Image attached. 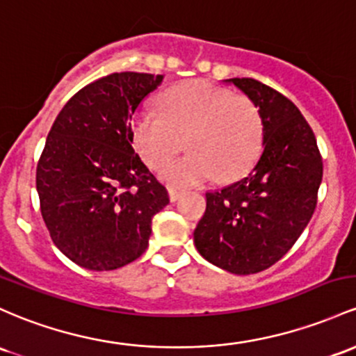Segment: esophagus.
I'll return each mask as SVG.
<instances>
[{
    "label": "esophagus",
    "instance_id": "obj_1",
    "mask_svg": "<svg viewBox=\"0 0 356 356\" xmlns=\"http://www.w3.org/2000/svg\"><path fill=\"white\" fill-rule=\"evenodd\" d=\"M181 196H182V193H181V191L174 189V187H169V199H170L172 202H175V201H177V199L181 197Z\"/></svg>",
    "mask_w": 356,
    "mask_h": 356
}]
</instances>
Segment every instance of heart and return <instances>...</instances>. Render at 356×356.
I'll return each mask as SVG.
<instances>
[{
	"mask_svg": "<svg viewBox=\"0 0 356 356\" xmlns=\"http://www.w3.org/2000/svg\"><path fill=\"white\" fill-rule=\"evenodd\" d=\"M160 104L162 111L136 113L131 135L136 152L155 169L181 150L186 138L189 154L160 169L167 184L197 186L214 175L229 182L255 163L264 142V118L248 96L189 81L167 91Z\"/></svg>",
	"mask_w": 356,
	"mask_h": 356,
	"instance_id": "b5f03b06",
	"label": "heart"
}]
</instances>
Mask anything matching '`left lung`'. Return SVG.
<instances>
[{"label":"left lung","mask_w":356,"mask_h":356,"mask_svg":"<svg viewBox=\"0 0 356 356\" xmlns=\"http://www.w3.org/2000/svg\"><path fill=\"white\" fill-rule=\"evenodd\" d=\"M264 118V152L247 177L206 193L194 229L197 252L216 267L250 275L272 267L312 218L323 179L316 136L300 111L270 86L235 77Z\"/></svg>","instance_id":"left-lung-1"}]
</instances>
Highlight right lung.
Masks as SVG:
<instances>
[{"label": "right lung", "mask_w": 356, "mask_h": 356, "mask_svg": "<svg viewBox=\"0 0 356 356\" xmlns=\"http://www.w3.org/2000/svg\"><path fill=\"white\" fill-rule=\"evenodd\" d=\"M163 76L115 72L84 86L60 109L37 163L50 238L89 270H115L148 247L167 189L135 154L131 118Z\"/></svg>", "instance_id": "1"}]
</instances>
